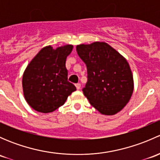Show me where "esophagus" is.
<instances>
[{
	"label": "esophagus",
	"mask_w": 160,
	"mask_h": 160,
	"mask_svg": "<svg viewBox=\"0 0 160 160\" xmlns=\"http://www.w3.org/2000/svg\"><path fill=\"white\" fill-rule=\"evenodd\" d=\"M76 88H77V90H80V83H76Z\"/></svg>",
	"instance_id": "1"
}]
</instances>
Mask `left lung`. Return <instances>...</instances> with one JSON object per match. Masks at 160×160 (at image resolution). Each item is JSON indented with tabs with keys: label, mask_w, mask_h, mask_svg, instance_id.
<instances>
[{
	"label": "left lung",
	"mask_w": 160,
	"mask_h": 160,
	"mask_svg": "<svg viewBox=\"0 0 160 160\" xmlns=\"http://www.w3.org/2000/svg\"><path fill=\"white\" fill-rule=\"evenodd\" d=\"M77 52L88 69L83 93L90 104L104 115L122 111L134 90L133 75L126 59L104 42L78 45Z\"/></svg>",
	"instance_id": "obj_1"
}]
</instances>
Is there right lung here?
<instances>
[{"label":"right lung","instance_id":"1","mask_svg":"<svg viewBox=\"0 0 160 160\" xmlns=\"http://www.w3.org/2000/svg\"><path fill=\"white\" fill-rule=\"evenodd\" d=\"M73 46L65 45L56 49L42 48L27 66L22 77L25 101L32 108L42 113L52 112L63 105L68 96L77 90L67 80V57Z\"/></svg>","mask_w":160,"mask_h":160}]
</instances>
